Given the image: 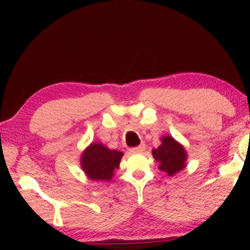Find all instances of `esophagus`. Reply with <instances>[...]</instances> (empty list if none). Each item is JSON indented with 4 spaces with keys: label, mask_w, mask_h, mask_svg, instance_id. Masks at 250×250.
<instances>
[{
    "label": "esophagus",
    "mask_w": 250,
    "mask_h": 250,
    "mask_svg": "<svg viewBox=\"0 0 250 250\" xmlns=\"http://www.w3.org/2000/svg\"><path fill=\"white\" fill-rule=\"evenodd\" d=\"M146 145H140L137 147H133V149H131V151L134 152V153H143V152L146 151Z\"/></svg>",
    "instance_id": "1"
}]
</instances>
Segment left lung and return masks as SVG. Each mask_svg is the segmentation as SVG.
<instances>
[{
	"mask_svg": "<svg viewBox=\"0 0 250 250\" xmlns=\"http://www.w3.org/2000/svg\"><path fill=\"white\" fill-rule=\"evenodd\" d=\"M152 155L159 162V170L166 172L168 176L175 175L188 166L185 147L172 135L161 138V145L152 150Z\"/></svg>",
	"mask_w": 250,
	"mask_h": 250,
	"instance_id": "8db88e82",
	"label": "left lung"
}]
</instances>
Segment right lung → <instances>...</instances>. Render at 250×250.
<instances>
[{
  "label": "right lung",
  "mask_w": 250,
  "mask_h": 250,
  "mask_svg": "<svg viewBox=\"0 0 250 250\" xmlns=\"http://www.w3.org/2000/svg\"><path fill=\"white\" fill-rule=\"evenodd\" d=\"M122 156L124 152L109 149L101 142H92L80 155V167L89 180L107 182L115 176Z\"/></svg>",
  "instance_id": "add662e5"
}]
</instances>
